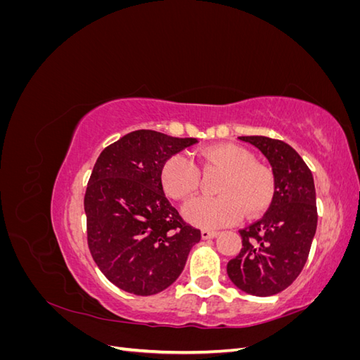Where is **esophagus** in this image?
<instances>
[{
	"label": "esophagus",
	"mask_w": 360,
	"mask_h": 360,
	"mask_svg": "<svg viewBox=\"0 0 360 360\" xmlns=\"http://www.w3.org/2000/svg\"><path fill=\"white\" fill-rule=\"evenodd\" d=\"M217 236V231H213V230H201V237L204 238V240H207V238H213Z\"/></svg>",
	"instance_id": "34e87169"
}]
</instances>
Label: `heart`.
Returning <instances> with one entry per match:
<instances>
[{"mask_svg": "<svg viewBox=\"0 0 360 360\" xmlns=\"http://www.w3.org/2000/svg\"><path fill=\"white\" fill-rule=\"evenodd\" d=\"M201 165L224 169L216 186L219 193L213 198H197L184 205L186 221L201 228H217L248 216L263 213L271 202L275 179L271 171L254 162L246 148L236 144H216L197 155ZM160 183L168 197L184 201L200 186V171L195 162L184 153L168 158L160 168Z\"/></svg>", "mask_w": 360, "mask_h": 360, "instance_id": "1", "label": "heart"}]
</instances>
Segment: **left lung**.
<instances>
[{
    "label": "left lung",
    "mask_w": 360,
    "mask_h": 360,
    "mask_svg": "<svg viewBox=\"0 0 360 360\" xmlns=\"http://www.w3.org/2000/svg\"><path fill=\"white\" fill-rule=\"evenodd\" d=\"M269 160L275 192L269 210L243 230L242 249L228 261L226 274L242 291L274 296L292 284L307 263L317 230L312 172L292 147L267 136H238Z\"/></svg>",
    "instance_id": "8db88e82"
}]
</instances>
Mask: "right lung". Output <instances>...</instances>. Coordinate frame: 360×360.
<instances>
[{"label": "right lung", "mask_w": 360, "mask_h": 360, "mask_svg": "<svg viewBox=\"0 0 360 360\" xmlns=\"http://www.w3.org/2000/svg\"><path fill=\"white\" fill-rule=\"evenodd\" d=\"M156 130H135L108 146L86 184V240L102 274L120 290L151 296L168 288L201 233L167 200L160 168L197 144Z\"/></svg>", "instance_id": "obj_1"}]
</instances>
